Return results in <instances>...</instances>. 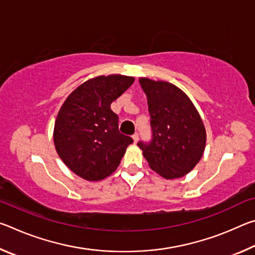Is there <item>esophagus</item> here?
Segmentation results:
<instances>
[{
  "label": "esophagus",
  "mask_w": 255,
  "mask_h": 255,
  "mask_svg": "<svg viewBox=\"0 0 255 255\" xmlns=\"http://www.w3.org/2000/svg\"><path fill=\"white\" fill-rule=\"evenodd\" d=\"M132 139H133V141H135V143H137L138 139H139V133H138V132L133 133V135H132Z\"/></svg>",
  "instance_id": "esophagus-1"
}]
</instances>
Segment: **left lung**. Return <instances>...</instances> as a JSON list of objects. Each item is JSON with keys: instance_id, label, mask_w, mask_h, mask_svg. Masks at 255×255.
Returning <instances> with one entry per match:
<instances>
[{"instance_id": "left-lung-1", "label": "left lung", "mask_w": 255, "mask_h": 255, "mask_svg": "<svg viewBox=\"0 0 255 255\" xmlns=\"http://www.w3.org/2000/svg\"><path fill=\"white\" fill-rule=\"evenodd\" d=\"M147 96L152 138L138 141L150 169L165 179L189 173L204 154L206 130L183 91L163 81L140 79Z\"/></svg>"}]
</instances>
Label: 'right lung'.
Instances as JSON below:
<instances>
[{
  "label": "right lung",
  "mask_w": 255,
  "mask_h": 255,
  "mask_svg": "<svg viewBox=\"0 0 255 255\" xmlns=\"http://www.w3.org/2000/svg\"><path fill=\"white\" fill-rule=\"evenodd\" d=\"M132 83L133 77L124 75L96 77L73 91L60 108L55 147L68 169L81 178H107L133 141L119 131V117L110 108Z\"/></svg>",
  "instance_id": "1"
}]
</instances>
